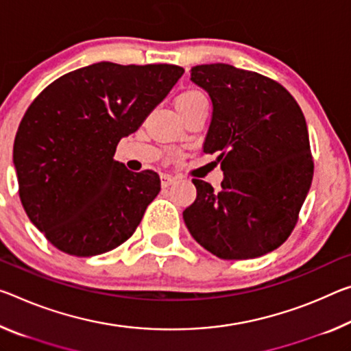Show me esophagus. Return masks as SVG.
Segmentation results:
<instances>
[{
  "mask_svg": "<svg viewBox=\"0 0 351 351\" xmlns=\"http://www.w3.org/2000/svg\"><path fill=\"white\" fill-rule=\"evenodd\" d=\"M175 182V178L171 175H167V173H162L160 175V184H162V187H169Z\"/></svg>",
  "mask_w": 351,
  "mask_h": 351,
  "instance_id": "1",
  "label": "esophagus"
}]
</instances>
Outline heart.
<instances>
[{
	"label": "heart",
	"instance_id": "b5f03b06",
	"mask_svg": "<svg viewBox=\"0 0 351 351\" xmlns=\"http://www.w3.org/2000/svg\"><path fill=\"white\" fill-rule=\"evenodd\" d=\"M203 99H206L203 92L197 90V88H189V90L182 92L181 95L176 98V108H187V106L203 101Z\"/></svg>",
	"mask_w": 351,
	"mask_h": 351
}]
</instances>
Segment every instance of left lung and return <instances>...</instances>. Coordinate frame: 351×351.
I'll use <instances>...</instances> for the list:
<instances>
[{
	"instance_id": "obj_1",
	"label": "left lung",
	"mask_w": 351,
	"mask_h": 351,
	"mask_svg": "<svg viewBox=\"0 0 351 351\" xmlns=\"http://www.w3.org/2000/svg\"><path fill=\"white\" fill-rule=\"evenodd\" d=\"M213 99L203 152L219 154L223 181L192 180L197 198L184 217L192 237L220 259L274 252L295 228L314 175L308 126L280 82L228 64L192 69Z\"/></svg>"
}]
</instances>
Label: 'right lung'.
<instances>
[{"mask_svg": "<svg viewBox=\"0 0 351 351\" xmlns=\"http://www.w3.org/2000/svg\"><path fill=\"white\" fill-rule=\"evenodd\" d=\"M182 73L171 64L98 62L58 77L29 104L14 165L25 213L51 245L86 258L134 234L160 180L128 170L115 149Z\"/></svg>", "mask_w": 351, "mask_h": 351, "instance_id": "1", "label": "right lung"}]
</instances>
